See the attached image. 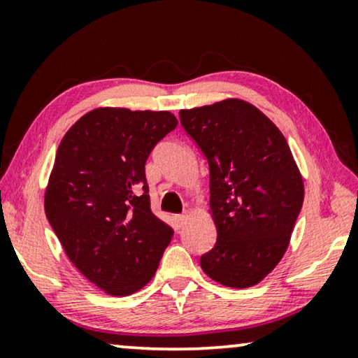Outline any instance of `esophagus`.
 I'll return each instance as SVG.
<instances>
[{
	"mask_svg": "<svg viewBox=\"0 0 358 358\" xmlns=\"http://www.w3.org/2000/svg\"><path fill=\"white\" fill-rule=\"evenodd\" d=\"M187 218H189V215H187V213L176 215V217H174V222H176V224H178V228H182V227H184V223L187 222Z\"/></svg>",
	"mask_w": 358,
	"mask_h": 358,
	"instance_id": "34e87169",
	"label": "esophagus"
}]
</instances>
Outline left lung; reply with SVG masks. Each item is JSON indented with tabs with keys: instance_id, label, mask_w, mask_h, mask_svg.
Returning <instances> with one entry per match:
<instances>
[{
	"instance_id": "8db88e82",
	"label": "left lung",
	"mask_w": 358,
	"mask_h": 358,
	"mask_svg": "<svg viewBox=\"0 0 358 358\" xmlns=\"http://www.w3.org/2000/svg\"><path fill=\"white\" fill-rule=\"evenodd\" d=\"M180 124L208 161L217 243L202 271L233 288L256 285L285 254L305 189L285 136L241 99L180 110Z\"/></svg>"
}]
</instances>
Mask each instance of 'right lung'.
I'll return each mask as SVG.
<instances>
[{"mask_svg":"<svg viewBox=\"0 0 358 358\" xmlns=\"http://www.w3.org/2000/svg\"><path fill=\"white\" fill-rule=\"evenodd\" d=\"M178 127L168 110L99 107L63 136L45 190V215L66 256L114 296L153 278L173 228L150 208L146 159Z\"/></svg>","mask_w":358,"mask_h":358,"instance_id":"1","label":"right lung"}]
</instances>
